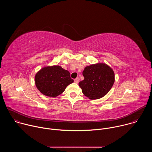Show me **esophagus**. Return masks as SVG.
I'll list each match as a JSON object with an SVG mask.
<instances>
[{
	"mask_svg": "<svg viewBox=\"0 0 152 152\" xmlns=\"http://www.w3.org/2000/svg\"><path fill=\"white\" fill-rule=\"evenodd\" d=\"M79 79L78 77H76V79H75L74 81H75V83H78V82H79Z\"/></svg>",
	"mask_w": 152,
	"mask_h": 152,
	"instance_id": "34e87169",
	"label": "esophagus"
}]
</instances>
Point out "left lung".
<instances>
[{
  "mask_svg": "<svg viewBox=\"0 0 152 152\" xmlns=\"http://www.w3.org/2000/svg\"><path fill=\"white\" fill-rule=\"evenodd\" d=\"M84 79L79 83L83 94L90 99L103 97L115 81L113 70L107 64L98 63L86 67L82 72Z\"/></svg>",
  "mask_w": 152,
  "mask_h": 152,
  "instance_id": "obj_1",
  "label": "left lung"
}]
</instances>
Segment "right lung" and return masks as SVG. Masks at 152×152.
Returning a JSON list of instances; mask_svg holds the SVG:
<instances>
[{"label": "right lung", "instance_id": "obj_1", "mask_svg": "<svg viewBox=\"0 0 152 152\" xmlns=\"http://www.w3.org/2000/svg\"><path fill=\"white\" fill-rule=\"evenodd\" d=\"M74 82L69 71L61 66H48L41 69L35 76L37 89L46 96L56 97Z\"/></svg>", "mask_w": 152, "mask_h": 152}]
</instances>
